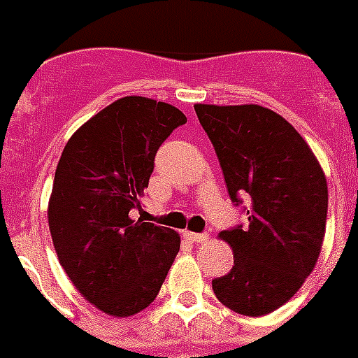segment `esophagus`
<instances>
[{"mask_svg":"<svg viewBox=\"0 0 358 358\" xmlns=\"http://www.w3.org/2000/svg\"><path fill=\"white\" fill-rule=\"evenodd\" d=\"M184 238L189 239V241H193V243H204V241H208V238H210V236L196 234V232H189V230H185Z\"/></svg>","mask_w":358,"mask_h":358,"instance_id":"esophagus-1","label":"esophagus"}]
</instances>
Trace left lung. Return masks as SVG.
<instances>
[{"label": "left lung", "instance_id": "8db88e82", "mask_svg": "<svg viewBox=\"0 0 358 358\" xmlns=\"http://www.w3.org/2000/svg\"><path fill=\"white\" fill-rule=\"evenodd\" d=\"M212 141L232 202L249 196L247 227L223 230L234 266L213 278V294L230 310L271 314L303 286L320 258L329 191L322 165L299 131L256 103H195Z\"/></svg>", "mask_w": 358, "mask_h": 358}]
</instances>
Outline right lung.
Returning <instances> with one entry per match:
<instances>
[{
    "label": "right lung",
    "instance_id": "right-lung-1",
    "mask_svg": "<svg viewBox=\"0 0 358 358\" xmlns=\"http://www.w3.org/2000/svg\"><path fill=\"white\" fill-rule=\"evenodd\" d=\"M187 122L171 103L124 96L74 131L55 169L48 224L59 264L81 297L128 317L156 299L180 250L173 229L129 217L154 157Z\"/></svg>",
    "mask_w": 358,
    "mask_h": 358
}]
</instances>
